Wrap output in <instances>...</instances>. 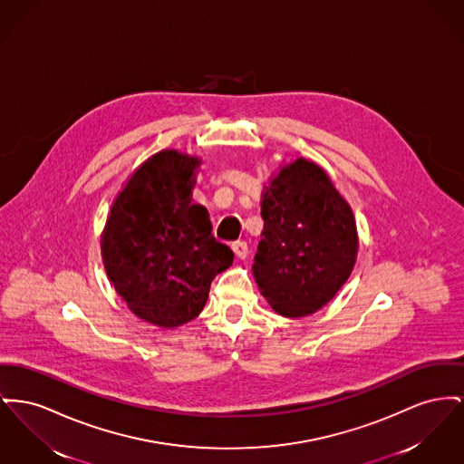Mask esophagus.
Wrapping results in <instances>:
<instances>
[{
	"label": "esophagus",
	"instance_id": "34e87169",
	"mask_svg": "<svg viewBox=\"0 0 464 464\" xmlns=\"http://www.w3.org/2000/svg\"><path fill=\"white\" fill-rule=\"evenodd\" d=\"M231 248H233V252H235V256H237L238 259H246V254H248V246H246V242H242V240L233 242Z\"/></svg>",
	"mask_w": 464,
	"mask_h": 464
}]
</instances>
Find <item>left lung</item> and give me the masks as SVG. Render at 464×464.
<instances>
[{"label": "left lung", "mask_w": 464, "mask_h": 464, "mask_svg": "<svg viewBox=\"0 0 464 464\" xmlns=\"http://www.w3.org/2000/svg\"><path fill=\"white\" fill-rule=\"evenodd\" d=\"M265 229L252 273L284 317H304L334 298L357 254L354 216L326 171L306 160L282 168L261 205Z\"/></svg>", "instance_id": "left-lung-1"}]
</instances>
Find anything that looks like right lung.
I'll use <instances>...</instances> for the list:
<instances>
[{
	"label": "right lung",
	"instance_id": "add662e5",
	"mask_svg": "<svg viewBox=\"0 0 464 464\" xmlns=\"http://www.w3.org/2000/svg\"><path fill=\"white\" fill-rule=\"evenodd\" d=\"M198 158L161 150L117 196L102 252L117 295L140 319L177 327L199 315L233 252L210 235L207 208L192 205Z\"/></svg>",
	"mask_w": 464,
	"mask_h": 464
}]
</instances>
